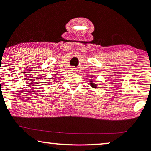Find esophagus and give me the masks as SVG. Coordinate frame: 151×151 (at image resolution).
<instances>
[{
	"instance_id": "34e87169",
	"label": "esophagus",
	"mask_w": 151,
	"mask_h": 151,
	"mask_svg": "<svg viewBox=\"0 0 151 151\" xmlns=\"http://www.w3.org/2000/svg\"><path fill=\"white\" fill-rule=\"evenodd\" d=\"M71 71L72 72H76V71H77V69H76V68H72Z\"/></svg>"
}]
</instances>
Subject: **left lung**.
I'll return each instance as SVG.
<instances>
[{
  "label": "left lung",
  "mask_w": 151,
  "mask_h": 151,
  "mask_svg": "<svg viewBox=\"0 0 151 151\" xmlns=\"http://www.w3.org/2000/svg\"><path fill=\"white\" fill-rule=\"evenodd\" d=\"M92 78L93 77H91V79H90V86H91L92 88H97V84H95V82H93V81L92 80Z\"/></svg>",
  "instance_id": "8db88e82"
}]
</instances>
